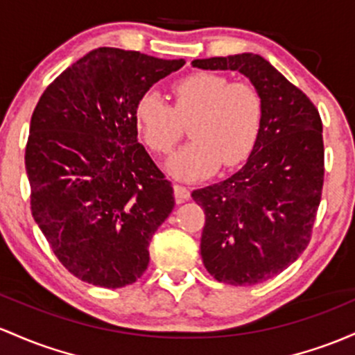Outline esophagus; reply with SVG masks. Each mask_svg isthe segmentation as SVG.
Listing matches in <instances>:
<instances>
[{
    "label": "esophagus",
    "mask_w": 355,
    "mask_h": 355,
    "mask_svg": "<svg viewBox=\"0 0 355 355\" xmlns=\"http://www.w3.org/2000/svg\"><path fill=\"white\" fill-rule=\"evenodd\" d=\"M173 192H175V200H177V204H184L185 200H189L190 198V190L184 185L177 184L173 187Z\"/></svg>",
    "instance_id": "obj_1"
}]
</instances>
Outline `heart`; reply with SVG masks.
<instances>
[{
  "label": "heart",
  "instance_id": "b5f03b06",
  "mask_svg": "<svg viewBox=\"0 0 355 355\" xmlns=\"http://www.w3.org/2000/svg\"><path fill=\"white\" fill-rule=\"evenodd\" d=\"M175 106L157 91H148L135 106L139 133L155 153H168L190 123L192 141L166 163L171 175L193 182L209 177L220 166L243 163L258 141L263 101L248 83H229L214 72H196L171 87Z\"/></svg>",
  "mask_w": 355,
  "mask_h": 355
}]
</instances>
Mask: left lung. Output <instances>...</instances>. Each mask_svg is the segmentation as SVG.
<instances>
[{
    "instance_id": "1",
    "label": "left lung",
    "mask_w": 355,
    "mask_h": 355,
    "mask_svg": "<svg viewBox=\"0 0 355 355\" xmlns=\"http://www.w3.org/2000/svg\"><path fill=\"white\" fill-rule=\"evenodd\" d=\"M192 65L237 70L263 101L258 141L246 165L227 180L192 192L205 212V270L227 285H258L286 270L309 246L323 187L320 114L261 55L197 58Z\"/></svg>"
}]
</instances>
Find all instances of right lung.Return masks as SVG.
Instances as JSON below:
<instances>
[{
  "instance_id": "add662e5",
  "label": "right lung",
  "mask_w": 355,
  "mask_h": 355,
  "mask_svg": "<svg viewBox=\"0 0 355 355\" xmlns=\"http://www.w3.org/2000/svg\"><path fill=\"white\" fill-rule=\"evenodd\" d=\"M184 64L101 46L65 69L35 107L25 151L33 219L85 283L123 288L146 271L175 197L138 141L135 106Z\"/></svg>"
}]
</instances>
